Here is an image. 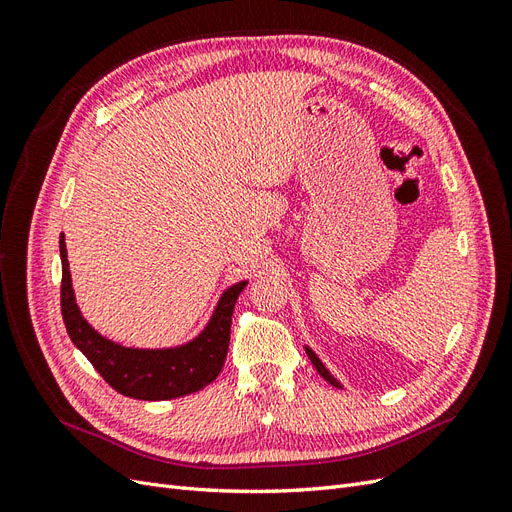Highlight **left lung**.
<instances>
[{
    "instance_id": "1",
    "label": "left lung",
    "mask_w": 512,
    "mask_h": 512,
    "mask_svg": "<svg viewBox=\"0 0 512 512\" xmlns=\"http://www.w3.org/2000/svg\"><path fill=\"white\" fill-rule=\"evenodd\" d=\"M305 352H307V356H309V361H312V363H314V367L318 369V374H320V376H322L324 380H327V382H331L333 386H339V389H342V384H339V382H337V380H335V378H333V376L329 374V369L322 365V361H320V359H318V356L314 354V350H309V348H305Z\"/></svg>"
}]
</instances>
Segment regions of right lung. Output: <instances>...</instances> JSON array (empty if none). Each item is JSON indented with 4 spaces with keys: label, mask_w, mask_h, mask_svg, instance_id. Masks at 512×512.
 <instances>
[{
    "label": "right lung",
    "mask_w": 512,
    "mask_h": 512,
    "mask_svg": "<svg viewBox=\"0 0 512 512\" xmlns=\"http://www.w3.org/2000/svg\"><path fill=\"white\" fill-rule=\"evenodd\" d=\"M59 254L61 316H64L66 331L72 344L87 356V361L96 367L108 386L126 397L162 401L192 395L218 378L228 354L232 309L247 282L230 286L222 294L205 331L192 342L164 350L126 348L102 337L81 316L72 290L64 235L59 237Z\"/></svg>",
    "instance_id": "obj_1"
}]
</instances>
